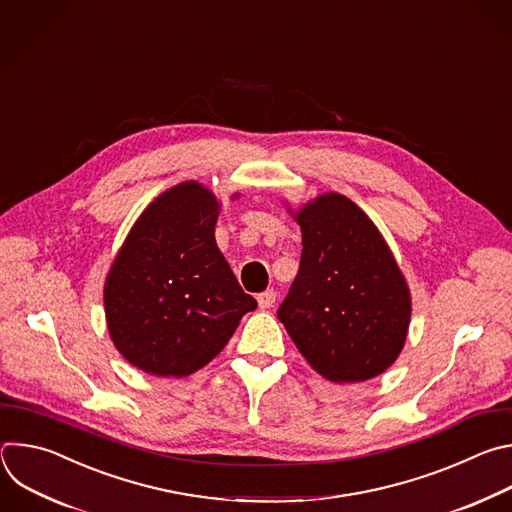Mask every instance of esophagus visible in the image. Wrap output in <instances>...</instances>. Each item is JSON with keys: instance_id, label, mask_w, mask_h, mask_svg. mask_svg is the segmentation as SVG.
<instances>
[{"instance_id": "1", "label": "esophagus", "mask_w": 512, "mask_h": 512, "mask_svg": "<svg viewBox=\"0 0 512 512\" xmlns=\"http://www.w3.org/2000/svg\"><path fill=\"white\" fill-rule=\"evenodd\" d=\"M256 300H258L260 309H270V306L276 302V292H274L272 288H268V290L260 292V294L256 296Z\"/></svg>"}]
</instances>
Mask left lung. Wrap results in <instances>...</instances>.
<instances>
[{
  "instance_id": "1",
  "label": "left lung",
  "mask_w": 512,
  "mask_h": 512,
  "mask_svg": "<svg viewBox=\"0 0 512 512\" xmlns=\"http://www.w3.org/2000/svg\"><path fill=\"white\" fill-rule=\"evenodd\" d=\"M300 268L278 319L319 375L361 383L399 357L412 294L385 238L349 197L327 191L298 210Z\"/></svg>"
}]
</instances>
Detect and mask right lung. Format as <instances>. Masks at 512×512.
Here are the masks:
<instances>
[{"label": "right lung", "instance_id": "right-lung-1", "mask_svg": "<svg viewBox=\"0 0 512 512\" xmlns=\"http://www.w3.org/2000/svg\"><path fill=\"white\" fill-rule=\"evenodd\" d=\"M220 208L199 181L173 185L143 210L109 268L102 298L111 341L149 375L206 367L256 309L216 244Z\"/></svg>", "mask_w": 512, "mask_h": 512}]
</instances>
